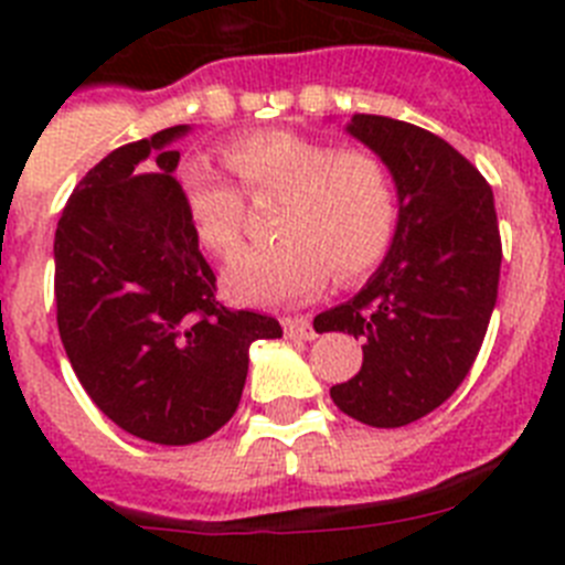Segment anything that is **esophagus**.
<instances>
[{
    "label": "esophagus",
    "mask_w": 565,
    "mask_h": 565,
    "mask_svg": "<svg viewBox=\"0 0 565 565\" xmlns=\"http://www.w3.org/2000/svg\"><path fill=\"white\" fill-rule=\"evenodd\" d=\"M282 328H286V337H291V339H313V337H317V331H313V326L308 322L306 317L282 319Z\"/></svg>",
    "instance_id": "esophagus-1"
}]
</instances>
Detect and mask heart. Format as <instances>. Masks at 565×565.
<instances>
[{
  "label": "heart",
  "mask_w": 565,
  "mask_h": 565,
  "mask_svg": "<svg viewBox=\"0 0 565 565\" xmlns=\"http://www.w3.org/2000/svg\"><path fill=\"white\" fill-rule=\"evenodd\" d=\"M221 158L252 201L279 198V243L243 252L223 271V288L237 302L277 306L317 297L331 271L342 279L371 271L396 237V178L373 149H339L291 129H266L228 141ZM174 189L201 246L217 257L237 252L243 194L203 163L178 169Z\"/></svg>",
  "instance_id": "b5f03b06"
}]
</instances>
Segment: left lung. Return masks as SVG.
Returning a JSON list of instances; mask_svg holds the SVG:
<instances>
[{"instance_id": "8db88e82", "label": "left lung", "mask_w": 565, "mask_h": 565, "mask_svg": "<svg viewBox=\"0 0 565 565\" xmlns=\"http://www.w3.org/2000/svg\"><path fill=\"white\" fill-rule=\"evenodd\" d=\"M348 132L391 163L398 226L362 291L313 319L362 339V371L333 384L339 411L404 427L456 393L487 337L501 277L492 189L458 149L416 124L353 115Z\"/></svg>"}]
</instances>
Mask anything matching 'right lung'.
Here are the masks:
<instances>
[{"mask_svg": "<svg viewBox=\"0 0 565 565\" xmlns=\"http://www.w3.org/2000/svg\"><path fill=\"white\" fill-rule=\"evenodd\" d=\"M186 124L118 147L70 194L56 228V319L98 411L129 436L183 447L237 411L248 348L274 317L228 311L174 189ZM154 168V173L148 169Z\"/></svg>", "mask_w": 565, "mask_h": 565, "instance_id": "obj_1", "label": "right lung"}]
</instances>
